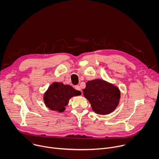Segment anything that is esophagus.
I'll return each instance as SVG.
<instances>
[{"mask_svg": "<svg viewBox=\"0 0 159 159\" xmlns=\"http://www.w3.org/2000/svg\"><path fill=\"white\" fill-rule=\"evenodd\" d=\"M75 89L77 90H79V91H81V89H80V87L79 85H75ZM82 93V92L81 91Z\"/></svg>", "mask_w": 159, "mask_h": 159, "instance_id": "34e87169", "label": "esophagus"}]
</instances>
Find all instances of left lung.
<instances>
[{
	"label": "left lung",
	"mask_w": 159,
	"mask_h": 159,
	"mask_svg": "<svg viewBox=\"0 0 159 159\" xmlns=\"http://www.w3.org/2000/svg\"><path fill=\"white\" fill-rule=\"evenodd\" d=\"M84 96L96 114L106 115L114 111L120 99V90L104 80H89L83 89Z\"/></svg>",
	"instance_id": "1"
}]
</instances>
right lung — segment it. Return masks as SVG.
<instances>
[{"label": "right lung", "instance_id": "right-lung-1", "mask_svg": "<svg viewBox=\"0 0 159 159\" xmlns=\"http://www.w3.org/2000/svg\"><path fill=\"white\" fill-rule=\"evenodd\" d=\"M80 94V91L75 90L71 85L53 82L45 92L43 100L46 106L51 110L61 112L65 111V107L71 98Z\"/></svg>", "mask_w": 159, "mask_h": 159}]
</instances>
